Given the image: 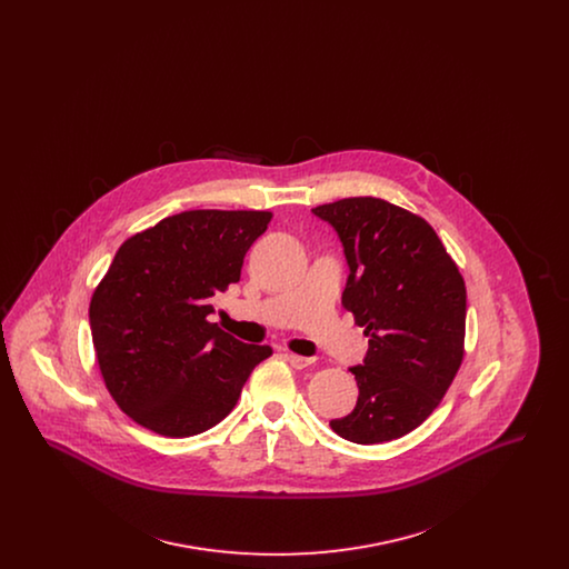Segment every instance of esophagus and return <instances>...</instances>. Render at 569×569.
<instances>
[{
	"mask_svg": "<svg viewBox=\"0 0 569 569\" xmlns=\"http://www.w3.org/2000/svg\"><path fill=\"white\" fill-rule=\"evenodd\" d=\"M283 358L295 367V369H305V367H311L316 362V358H309V356H298V353L286 352Z\"/></svg>",
	"mask_w": 569,
	"mask_h": 569,
	"instance_id": "1",
	"label": "esophagus"
}]
</instances>
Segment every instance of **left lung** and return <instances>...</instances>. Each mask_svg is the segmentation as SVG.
<instances>
[{"label": "left lung", "instance_id": "8db88e82", "mask_svg": "<svg viewBox=\"0 0 569 569\" xmlns=\"http://www.w3.org/2000/svg\"><path fill=\"white\" fill-rule=\"evenodd\" d=\"M328 221L350 267L341 302L369 350L350 371L352 413L330 429L353 443H383L420 427L462 362L467 290L433 228L381 198H343L311 209Z\"/></svg>", "mask_w": 569, "mask_h": 569}]
</instances>
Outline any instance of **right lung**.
Instances as JSON below:
<instances>
[{
    "mask_svg": "<svg viewBox=\"0 0 569 569\" xmlns=\"http://www.w3.org/2000/svg\"><path fill=\"white\" fill-rule=\"evenodd\" d=\"M269 211H183L130 237L89 305L110 397L140 427L191 437L237 406L269 346H247L207 318L241 279Z\"/></svg>",
    "mask_w": 569,
    "mask_h": 569,
    "instance_id": "1",
    "label": "right lung"
}]
</instances>
